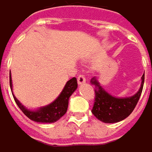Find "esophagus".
Masks as SVG:
<instances>
[{"instance_id": "esophagus-1", "label": "esophagus", "mask_w": 152, "mask_h": 152, "mask_svg": "<svg viewBox=\"0 0 152 152\" xmlns=\"http://www.w3.org/2000/svg\"><path fill=\"white\" fill-rule=\"evenodd\" d=\"M77 82L79 84H83L85 82H86V79H85V76L83 75H79L77 77Z\"/></svg>"}]
</instances>
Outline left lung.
I'll use <instances>...</instances> for the list:
<instances>
[{
	"instance_id": "8db88e82",
	"label": "left lung",
	"mask_w": 152,
	"mask_h": 152,
	"mask_svg": "<svg viewBox=\"0 0 152 152\" xmlns=\"http://www.w3.org/2000/svg\"><path fill=\"white\" fill-rule=\"evenodd\" d=\"M144 83L145 73L142 76L141 87L137 94L131 97L119 98L112 96L107 93L100 86L96 78H92L91 83L95 86V99L91 112L98 120L104 123L112 124L124 120V118L129 117L135 109L142 94Z\"/></svg>"
}]
</instances>
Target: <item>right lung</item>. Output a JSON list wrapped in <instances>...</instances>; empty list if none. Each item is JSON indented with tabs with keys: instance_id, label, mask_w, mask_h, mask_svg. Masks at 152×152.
<instances>
[{
	"instance_id": "1",
	"label": "right lung",
	"mask_w": 152,
	"mask_h": 152,
	"mask_svg": "<svg viewBox=\"0 0 152 152\" xmlns=\"http://www.w3.org/2000/svg\"><path fill=\"white\" fill-rule=\"evenodd\" d=\"M9 84H10V89H12L11 75H9ZM76 88H77V80L76 77H73L67 82L60 96L52 104H48L45 107L40 108L35 111L27 110L17 100V98L14 96V94L13 93L12 94L18 107L25 114V116H27L29 119L37 123H55L57 120H59L67 112L69 99L70 96L73 94V92L76 90Z\"/></svg>"
}]
</instances>
